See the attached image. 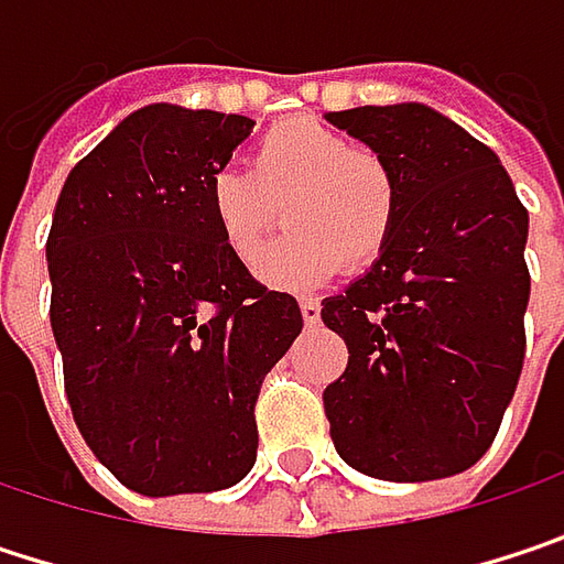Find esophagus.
Returning a JSON list of instances; mask_svg holds the SVG:
<instances>
[{
    "mask_svg": "<svg viewBox=\"0 0 564 564\" xmlns=\"http://www.w3.org/2000/svg\"><path fill=\"white\" fill-rule=\"evenodd\" d=\"M299 307H302L304 324H317V321H321V302H317V299H302Z\"/></svg>",
    "mask_w": 564,
    "mask_h": 564,
    "instance_id": "obj_1",
    "label": "esophagus"
}]
</instances>
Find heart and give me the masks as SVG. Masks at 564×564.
Masks as SVG:
<instances>
[{"label": "heart", "mask_w": 564, "mask_h": 564, "mask_svg": "<svg viewBox=\"0 0 564 564\" xmlns=\"http://www.w3.org/2000/svg\"><path fill=\"white\" fill-rule=\"evenodd\" d=\"M212 218L227 250L253 265L290 205L296 234L260 262L272 289L307 292L384 253L398 218V182L379 153L352 147L317 118H289L253 147L250 173L224 166L208 182Z\"/></svg>", "instance_id": "b5f03b06"}]
</instances>
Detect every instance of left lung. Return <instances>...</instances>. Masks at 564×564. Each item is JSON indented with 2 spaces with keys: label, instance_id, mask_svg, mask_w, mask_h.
<instances>
[{
  "label": "left lung",
  "instance_id": "8db88e82",
  "mask_svg": "<svg viewBox=\"0 0 564 564\" xmlns=\"http://www.w3.org/2000/svg\"><path fill=\"white\" fill-rule=\"evenodd\" d=\"M398 182L384 253L321 302L349 362L324 391L346 465L384 481L478 463L523 369L530 215L498 153L421 101L324 115Z\"/></svg>",
  "mask_w": 564,
  "mask_h": 564
}]
</instances>
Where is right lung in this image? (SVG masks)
I'll use <instances>...</instances> for the list:
<instances>
[{
  "label": "right lung",
  "instance_id": "add662e5",
  "mask_svg": "<svg viewBox=\"0 0 564 564\" xmlns=\"http://www.w3.org/2000/svg\"><path fill=\"white\" fill-rule=\"evenodd\" d=\"M257 121L143 105L63 182L47 237L51 327L89 449L147 498L237 485L253 404L302 334L218 234L208 182Z\"/></svg>",
  "mask_w": 564,
  "mask_h": 564
}]
</instances>
